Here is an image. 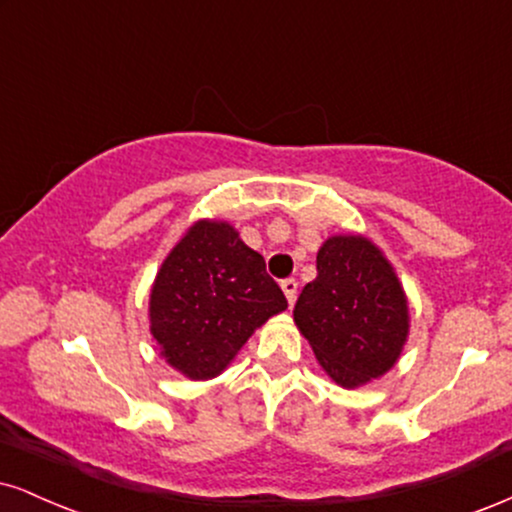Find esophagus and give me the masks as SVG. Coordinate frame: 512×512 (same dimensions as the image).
Instances as JSON below:
<instances>
[{
    "label": "esophagus",
    "mask_w": 512,
    "mask_h": 512,
    "mask_svg": "<svg viewBox=\"0 0 512 512\" xmlns=\"http://www.w3.org/2000/svg\"><path fill=\"white\" fill-rule=\"evenodd\" d=\"M296 289H299V282L292 280V277H289V280H282V292H285L289 306L296 301Z\"/></svg>",
    "instance_id": "1"
}]
</instances>
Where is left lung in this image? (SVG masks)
<instances>
[{"mask_svg":"<svg viewBox=\"0 0 512 512\" xmlns=\"http://www.w3.org/2000/svg\"><path fill=\"white\" fill-rule=\"evenodd\" d=\"M318 275L301 289L294 323L339 387L377 380L399 361L408 301L391 263L370 239L334 235L320 246Z\"/></svg>","mask_w":512,"mask_h":512,"instance_id":"1","label":"left lung"}]
</instances>
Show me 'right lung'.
I'll return each instance as SVG.
<instances>
[{"label":"right lung","instance_id":"1","mask_svg":"<svg viewBox=\"0 0 512 512\" xmlns=\"http://www.w3.org/2000/svg\"><path fill=\"white\" fill-rule=\"evenodd\" d=\"M287 308L266 261L225 220H199L166 256L149 296L151 334L168 365L211 380Z\"/></svg>","mask_w":512,"mask_h":512}]
</instances>
